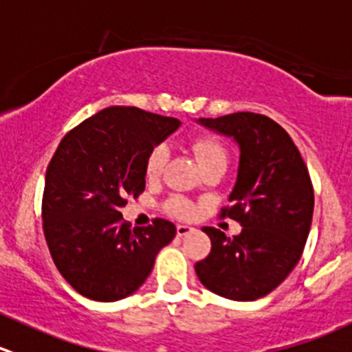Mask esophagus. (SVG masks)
I'll list each match as a JSON object with an SVG mask.
<instances>
[{
	"mask_svg": "<svg viewBox=\"0 0 352 352\" xmlns=\"http://www.w3.org/2000/svg\"><path fill=\"white\" fill-rule=\"evenodd\" d=\"M190 232H194V228L189 227V225H177V235L179 237H184V235L190 234Z\"/></svg>",
	"mask_w": 352,
	"mask_h": 352,
	"instance_id": "obj_1",
	"label": "esophagus"
}]
</instances>
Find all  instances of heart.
I'll return each mask as SVG.
<instances>
[{"instance_id": "heart-1", "label": "heart", "mask_w": 352, "mask_h": 352, "mask_svg": "<svg viewBox=\"0 0 352 352\" xmlns=\"http://www.w3.org/2000/svg\"><path fill=\"white\" fill-rule=\"evenodd\" d=\"M190 148H192L194 155L197 156V160H199L203 168H206V166H211V165H227L228 162L227 148H225L223 142H221L218 138H214V135H210V134L196 135V138L190 141ZM168 156H170L168 148H166L165 144H156L155 148L148 153V156H146V163H144V172L149 180H155L162 175L163 170H165L166 166V162H168ZM165 210L166 213L173 214V217L177 218H189L192 217L194 213L192 203L182 196L170 197V199L165 203Z\"/></svg>"}]
</instances>
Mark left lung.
<instances>
[{
  "mask_svg": "<svg viewBox=\"0 0 352 352\" xmlns=\"http://www.w3.org/2000/svg\"><path fill=\"white\" fill-rule=\"evenodd\" d=\"M197 122L239 144L228 196L234 204L221 208L220 217L242 225L234 237L203 228L211 251L196 263L197 278L221 298L254 301L278 287L301 258L315 208L309 172L291 135L265 115L239 111Z\"/></svg>",
  "mask_w": 352,
  "mask_h": 352,
  "instance_id": "1",
  "label": "left lung"
}]
</instances>
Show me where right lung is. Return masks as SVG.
<instances>
[{
  "label": "right lung",
  "instance_id": "1",
  "mask_svg": "<svg viewBox=\"0 0 352 352\" xmlns=\"http://www.w3.org/2000/svg\"><path fill=\"white\" fill-rule=\"evenodd\" d=\"M179 125L135 107H110L58 144L44 180V237L61 277L84 298L131 296L175 237V225L163 218L131 228L120 208L144 190L146 156Z\"/></svg>",
  "mask_w": 352,
  "mask_h": 352
}]
</instances>
